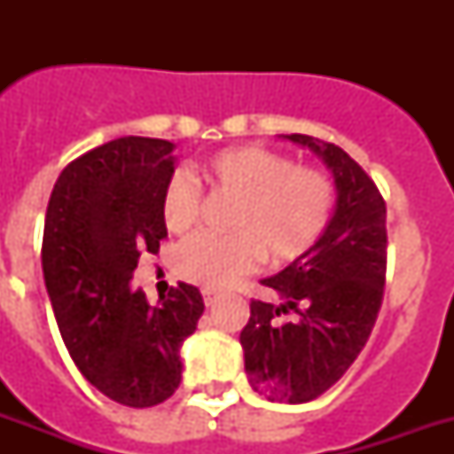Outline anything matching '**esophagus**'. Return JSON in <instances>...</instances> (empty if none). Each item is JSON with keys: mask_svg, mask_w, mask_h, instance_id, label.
<instances>
[{"mask_svg": "<svg viewBox=\"0 0 454 454\" xmlns=\"http://www.w3.org/2000/svg\"><path fill=\"white\" fill-rule=\"evenodd\" d=\"M202 299H205L207 306H214V301L219 299V292H216V290H209V287H205V290H202Z\"/></svg>", "mask_w": 454, "mask_h": 454, "instance_id": "34e87169", "label": "esophagus"}]
</instances>
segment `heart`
I'll use <instances>...</instances> for the list:
<instances>
[{"mask_svg": "<svg viewBox=\"0 0 454 454\" xmlns=\"http://www.w3.org/2000/svg\"><path fill=\"white\" fill-rule=\"evenodd\" d=\"M235 198L228 214V235H198L184 242L174 269L184 280L221 290L254 270L266 256L283 266L306 256L330 226L337 188L327 171L301 167L283 153L262 145H240L216 153L188 174L176 169L160 198L169 233H191L200 219L202 192Z\"/></svg>", "mask_w": 454, "mask_h": 454, "instance_id": "1", "label": "heart"}]
</instances>
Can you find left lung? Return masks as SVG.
I'll return each mask as SVG.
<instances>
[{
    "mask_svg": "<svg viewBox=\"0 0 454 454\" xmlns=\"http://www.w3.org/2000/svg\"><path fill=\"white\" fill-rule=\"evenodd\" d=\"M285 138L323 157L334 174L337 207L309 254L262 280L280 303L252 299L240 344L252 388L297 405L341 380L377 323L387 283V202L339 145L306 134ZM290 312L294 318L279 320Z\"/></svg>",
    "mask_w": 454,
    "mask_h": 454,
    "instance_id": "1",
    "label": "left lung"
}]
</instances>
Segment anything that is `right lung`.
<instances>
[{
	"mask_svg": "<svg viewBox=\"0 0 454 454\" xmlns=\"http://www.w3.org/2000/svg\"><path fill=\"white\" fill-rule=\"evenodd\" d=\"M174 148L145 137L98 145L60 171L46 207L42 270L60 337L80 372L129 408L176 391L178 348L205 310L192 285L178 283L157 306L129 287L141 254L167 238L160 198Z\"/></svg>",
	"mask_w": 454,
	"mask_h": 454,
	"instance_id": "add662e5",
	"label": "right lung"
}]
</instances>
